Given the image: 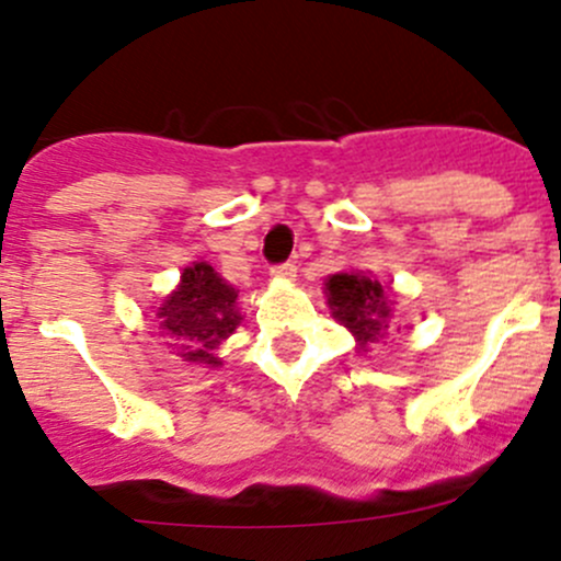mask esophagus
I'll return each instance as SVG.
<instances>
[{"instance_id":"esophagus-1","label":"esophagus","mask_w":561,"mask_h":561,"mask_svg":"<svg viewBox=\"0 0 561 561\" xmlns=\"http://www.w3.org/2000/svg\"><path fill=\"white\" fill-rule=\"evenodd\" d=\"M295 271H298V266H295L293 261H287V263H279V266L271 268V276H276V279H293Z\"/></svg>"}]
</instances>
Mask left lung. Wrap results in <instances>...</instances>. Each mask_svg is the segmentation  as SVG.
I'll return each mask as SVG.
<instances>
[{
	"label": "left lung",
	"mask_w": 561,
	"mask_h": 561,
	"mask_svg": "<svg viewBox=\"0 0 561 561\" xmlns=\"http://www.w3.org/2000/svg\"><path fill=\"white\" fill-rule=\"evenodd\" d=\"M324 295H328L332 319L351 330L359 351H367V346L378 341L389 328L391 304L378 279H370L359 271L332 274L324 282Z\"/></svg>",
	"instance_id": "1"
}]
</instances>
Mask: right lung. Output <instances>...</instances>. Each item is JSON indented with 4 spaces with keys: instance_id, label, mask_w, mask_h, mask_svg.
Listing matches in <instances>:
<instances>
[{
    "instance_id": "1",
    "label": "right lung",
    "mask_w": 561,
    "mask_h": 561,
    "mask_svg": "<svg viewBox=\"0 0 561 561\" xmlns=\"http://www.w3.org/2000/svg\"><path fill=\"white\" fill-rule=\"evenodd\" d=\"M159 330L170 335L178 356L188 365H224L215 348L242 322L237 309V290L210 263L196 261L183 268L181 285L172 290L157 311Z\"/></svg>"
}]
</instances>
